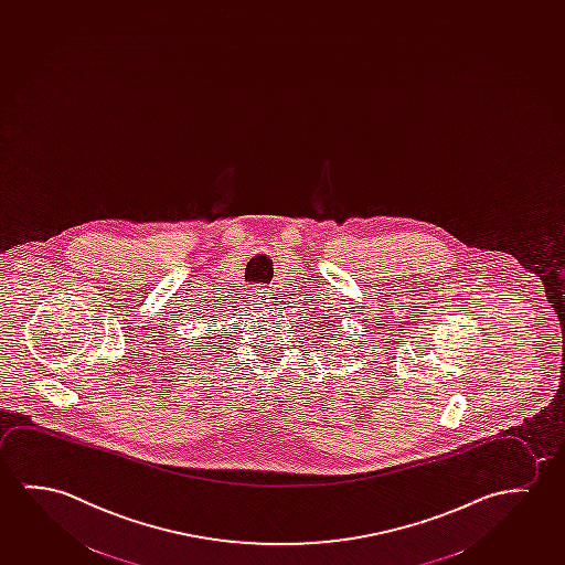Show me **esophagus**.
I'll use <instances>...</instances> for the list:
<instances>
[{
  "instance_id": "34e87169",
  "label": "esophagus",
  "mask_w": 565,
  "mask_h": 565,
  "mask_svg": "<svg viewBox=\"0 0 565 565\" xmlns=\"http://www.w3.org/2000/svg\"><path fill=\"white\" fill-rule=\"evenodd\" d=\"M266 295L268 294H264L262 289H258V291H254V301H258V303L266 305L264 303V301H268V299H266Z\"/></svg>"
}]
</instances>
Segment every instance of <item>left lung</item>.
<instances>
[{"mask_svg": "<svg viewBox=\"0 0 565 565\" xmlns=\"http://www.w3.org/2000/svg\"><path fill=\"white\" fill-rule=\"evenodd\" d=\"M328 328H330V330H332V327H328Z\"/></svg>", "mask_w": 565, "mask_h": 565, "instance_id": "1", "label": "left lung"}]
</instances>
